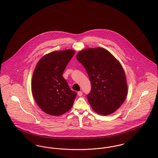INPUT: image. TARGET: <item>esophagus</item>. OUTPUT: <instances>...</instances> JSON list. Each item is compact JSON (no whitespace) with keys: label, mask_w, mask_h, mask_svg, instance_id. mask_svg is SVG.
Wrapping results in <instances>:
<instances>
[{"label":"esophagus","mask_w":158,"mask_h":158,"mask_svg":"<svg viewBox=\"0 0 158 158\" xmlns=\"http://www.w3.org/2000/svg\"><path fill=\"white\" fill-rule=\"evenodd\" d=\"M77 95H78V96H79V97L82 96V91H79V92H77Z\"/></svg>","instance_id":"obj_1"}]
</instances>
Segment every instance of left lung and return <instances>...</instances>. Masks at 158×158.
<instances>
[{
    "mask_svg": "<svg viewBox=\"0 0 158 158\" xmlns=\"http://www.w3.org/2000/svg\"><path fill=\"white\" fill-rule=\"evenodd\" d=\"M76 59L86 69L91 83L88 100L94 111L107 115L125 101L127 85L124 69L112 54L103 48H86Z\"/></svg>",
    "mask_w": 158,
    "mask_h": 158,
    "instance_id": "obj_1",
    "label": "left lung"
}]
</instances>
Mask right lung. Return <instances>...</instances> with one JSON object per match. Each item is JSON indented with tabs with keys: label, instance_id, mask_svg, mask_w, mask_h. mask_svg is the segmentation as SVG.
<instances>
[{
	"label": "right lung",
	"instance_id": "right-lung-1",
	"mask_svg": "<svg viewBox=\"0 0 158 158\" xmlns=\"http://www.w3.org/2000/svg\"><path fill=\"white\" fill-rule=\"evenodd\" d=\"M75 53L73 50L53 52L37 64L31 89L38 106L46 114L58 116L70 110L77 94L71 90L63 74Z\"/></svg>",
	"mask_w": 158,
	"mask_h": 158
}]
</instances>
